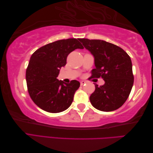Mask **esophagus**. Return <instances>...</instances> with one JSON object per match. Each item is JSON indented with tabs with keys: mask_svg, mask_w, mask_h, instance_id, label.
<instances>
[{
	"mask_svg": "<svg viewBox=\"0 0 153 153\" xmlns=\"http://www.w3.org/2000/svg\"><path fill=\"white\" fill-rule=\"evenodd\" d=\"M85 83H86V82H85V81H82V82H80V85L82 86V85H85Z\"/></svg>",
	"mask_w": 153,
	"mask_h": 153,
	"instance_id": "34e87169",
	"label": "esophagus"
}]
</instances>
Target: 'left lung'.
I'll return each instance as SVG.
<instances>
[{
  "label": "left lung",
  "mask_w": 153,
  "mask_h": 153,
  "mask_svg": "<svg viewBox=\"0 0 153 153\" xmlns=\"http://www.w3.org/2000/svg\"><path fill=\"white\" fill-rule=\"evenodd\" d=\"M79 41L94 57L95 68L91 71V77H101L105 81L100 87L95 83V90L89 97L91 103L103 112L119 108L128 99L134 85L130 57L122 48L105 41Z\"/></svg>",
  "instance_id": "obj_1"
}]
</instances>
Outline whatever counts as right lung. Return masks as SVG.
<instances>
[{
    "instance_id": "1",
    "label": "right lung",
    "mask_w": 153,
    "mask_h": 153,
    "mask_svg": "<svg viewBox=\"0 0 153 153\" xmlns=\"http://www.w3.org/2000/svg\"><path fill=\"white\" fill-rule=\"evenodd\" d=\"M77 48L83 47L79 39L71 38L48 43L31 55L25 76L28 92L35 105L45 111L62 112L72 103L80 83L72 80L66 83L56 77L66 64L68 55Z\"/></svg>"
}]
</instances>
